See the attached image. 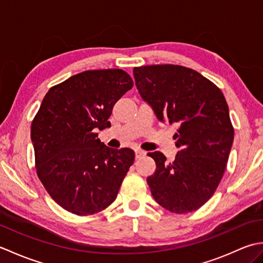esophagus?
<instances>
[{
	"label": "esophagus",
	"mask_w": 263,
	"mask_h": 263,
	"mask_svg": "<svg viewBox=\"0 0 263 263\" xmlns=\"http://www.w3.org/2000/svg\"><path fill=\"white\" fill-rule=\"evenodd\" d=\"M147 155V153L146 152H143V150H141V149H136V157L137 158H142V157H144V156Z\"/></svg>",
	"instance_id": "1"
}]
</instances>
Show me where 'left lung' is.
Masks as SVG:
<instances>
[{
    "label": "left lung",
    "mask_w": 263,
    "mask_h": 263,
    "mask_svg": "<svg viewBox=\"0 0 263 263\" xmlns=\"http://www.w3.org/2000/svg\"><path fill=\"white\" fill-rule=\"evenodd\" d=\"M133 76L157 119L178 125L173 163L160 152L148 154L156 163L147 178L152 195L175 214L195 211L215 193L232 149L234 128L224 95L199 72L181 65L139 66Z\"/></svg>",
    "instance_id": "obj_1"
}]
</instances>
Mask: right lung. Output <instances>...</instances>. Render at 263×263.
<instances>
[{
  "instance_id": "right-lung-1",
  "label": "right lung",
  "mask_w": 263,
  "mask_h": 263,
  "mask_svg": "<svg viewBox=\"0 0 263 263\" xmlns=\"http://www.w3.org/2000/svg\"><path fill=\"white\" fill-rule=\"evenodd\" d=\"M132 87L120 69L81 72L49 89L31 123L39 180L72 214L107 208L133 164L132 149L106 147L96 133L110 126L113 106Z\"/></svg>"
}]
</instances>
